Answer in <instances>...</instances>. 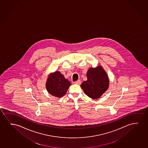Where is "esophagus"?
I'll list each match as a JSON object with an SVG mask.
<instances>
[{
	"label": "esophagus",
	"instance_id": "1",
	"mask_svg": "<svg viewBox=\"0 0 148 148\" xmlns=\"http://www.w3.org/2000/svg\"><path fill=\"white\" fill-rule=\"evenodd\" d=\"M75 83L77 85H80L81 84V80H77V81L75 82Z\"/></svg>",
	"mask_w": 148,
	"mask_h": 148
}]
</instances>
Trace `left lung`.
<instances>
[{
	"label": "left lung",
	"instance_id": "8db88e82",
	"mask_svg": "<svg viewBox=\"0 0 148 148\" xmlns=\"http://www.w3.org/2000/svg\"><path fill=\"white\" fill-rule=\"evenodd\" d=\"M87 80L84 81L81 87L90 98H99L108 89L109 79L106 71L101 66L90 67L87 73Z\"/></svg>",
	"mask_w": 148,
	"mask_h": 148
}]
</instances>
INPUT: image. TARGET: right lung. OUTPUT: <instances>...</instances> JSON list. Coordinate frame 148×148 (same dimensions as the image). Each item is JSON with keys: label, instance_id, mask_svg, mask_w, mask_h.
<instances>
[{"label": "right lung", "instance_id": "right-lung-1", "mask_svg": "<svg viewBox=\"0 0 148 148\" xmlns=\"http://www.w3.org/2000/svg\"><path fill=\"white\" fill-rule=\"evenodd\" d=\"M46 85L50 94L60 98L65 95L71 83L60 72L57 71L49 75Z\"/></svg>", "mask_w": 148, "mask_h": 148}]
</instances>
